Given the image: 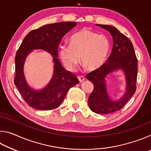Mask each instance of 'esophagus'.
I'll return each mask as SVG.
<instances>
[{
	"instance_id": "34e87169",
	"label": "esophagus",
	"mask_w": 151,
	"mask_h": 151,
	"mask_svg": "<svg viewBox=\"0 0 151 151\" xmlns=\"http://www.w3.org/2000/svg\"><path fill=\"white\" fill-rule=\"evenodd\" d=\"M78 80H79V81L81 82H83V81H84L85 80V76H78Z\"/></svg>"
}]
</instances>
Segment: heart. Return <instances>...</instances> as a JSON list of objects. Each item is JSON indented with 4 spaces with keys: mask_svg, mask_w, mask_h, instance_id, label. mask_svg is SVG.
<instances>
[{
    "mask_svg": "<svg viewBox=\"0 0 151 151\" xmlns=\"http://www.w3.org/2000/svg\"><path fill=\"white\" fill-rule=\"evenodd\" d=\"M111 50V43L106 36L88 29L73 35L69 45L60 46L59 53L67 69L72 70L79 62L93 70L101 67L106 62Z\"/></svg>",
    "mask_w": 151,
    "mask_h": 151,
    "instance_id": "1",
    "label": "heart"
}]
</instances>
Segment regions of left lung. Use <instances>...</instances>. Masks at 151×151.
Returning a JSON list of instances; mask_svg holds the SVG:
<instances>
[{
	"label": "left lung",
	"mask_w": 151,
	"mask_h": 151,
	"mask_svg": "<svg viewBox=\"0 0 151 151\" xmlns=\"http://www.w3.org/2000/svg\"><path fill=\"white\" fill-rule=\"evenodd\" d=\"M96 25L110 32L113 39V47L106 63L101 67L86 76L94 85L88 103L91 111L95 113L109 114L122 108L136 91L138 60L133 45L129 38L112 26ZM117 69H122L124 71L127 91L125 95L119 101H112L107 93L105 78L109 73Z\"/></svg>",
	"instance_id": "obj_1"
}]
</instances>
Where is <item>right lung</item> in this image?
<instances>
[{
	"label": "right lung",
	"mask_w": 151,
	"mask_h": 151,
	"mask_svg": "<svg viewBox=\"0 0 151 151\" xmlns=\"http://www.w3.org/2000/svg\"><path fill=\"white\" fill-rule=\"evenodd\" d=\"M76 25L75 22H60L44 25L32 30L20 45L15 57L14 85L29 106L37 110L57 109L68 90L79 83L75 75L66 70L58 59V48L62 38ZM33 49H43L50 53L55 63L54 73L50 84L41 91L27 86L23 73L27 55Z\"/></svg>",
	"instance_id": "right-lung-1"
}]
</instances>
